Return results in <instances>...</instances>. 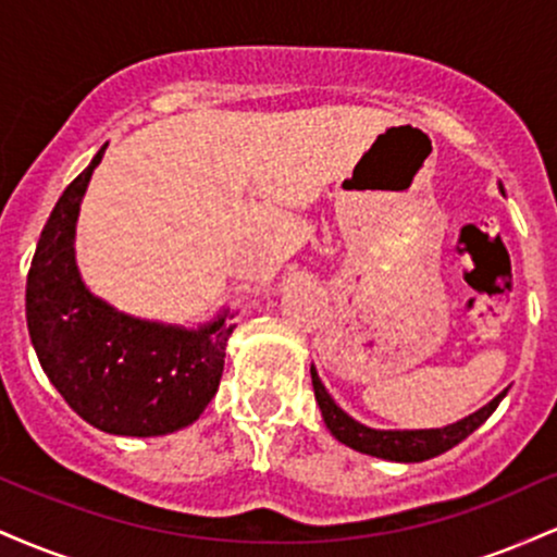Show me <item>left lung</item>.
<instances>
[{
  "label": "left lung",
  "instance_id": "8db88e82",
  "mask_svg": "<svg viewBox=\"0 0 557 557\" xmlns=\"http://www.w3.org/2000/svg\"><path fill=\"white\" fill-rule=\"evenodd\" d=\"M311 385H314V395L319 408H322V417L327 430L335 434L341 443H345L354 450L367 453V456L385 458V461H400V463H419L430 461V458L440 456V453L450 450L458 443H463L471 432L479 430L492 417L500 400L505 398L508 389H503L495 400L487 403L484 408H479L476 413L466 417L456 424L443 426V430H406V432H385V430H369V426L359 424L356 419H350L343 408H337V403L330 398V393L324 389L322 380H319L317 369L311 367Z\"/></svg>",
  "mask_w": 557,
  "mask_h": 557
}]
</instances>
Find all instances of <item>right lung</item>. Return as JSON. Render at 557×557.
<instances>
[{
    "label": "right lung",
    "instance_id": "right-lung-1",
    "mask_svg": "<svg viewBox=\"0 0 557 557\" xmlns=\"http://www.w3.org/2000/svg\"><path fill=\"white\" fill-rule=\"evenodd\" d=\"M104 146L67 185L38 238L25 287V317L52 385L96 430L157 437L194 424L214 398L233 324L198 330L120 314L94 298L75 267V220Z\"/></svg>",
    "mask_w": 557,
    "mask_h": 557
}]
</instances>
